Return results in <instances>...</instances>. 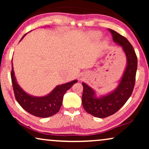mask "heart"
Here are the masks:
<instances>
[{"label": "heart", "mask_w": 149, "mask_h": 149, "mask_svg": "<svg viewBox=\"0 0 149 149\" xmlns=\"http://www.w3.org/2000/svg\"><path fill=\"white\" fill-rule=\"evenodd\" d=\"M96 35H97V36H98V34H96Z\"/></svg>", "instance_id": "b5f03b06"}]
</instances>
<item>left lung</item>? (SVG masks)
I'll list each match as a JSON object with an SVG mask.
<instances>
[{"mask_svg": "<svg viewBox=\"0 0 149 149\" xmlns=\"http://www.w3.org/2000/svg\"><path fill=\"white\" fill-rule=\"evenodd\" d=\"M115 42L121 45L127 58V66L121 82L113 92L99 98L90 87L83 83L82 104L84 109L91 115L98 118H105L115 114L131 96L135 85L138 59L134 49L123 36L115 30L108 29Z\"/></svg>", "mask_w": 149, "mask_h": 149, "instance_id": "obj_1", "label": "left lung"}]
</instances>
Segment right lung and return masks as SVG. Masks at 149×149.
Wrapping results in <instances>:
<instances>
[{
	"mask_svg": "<svg viewBox=\"0 0 149 149\" xmlns=\"http://www.w3.org/2000/svg\"><path fill=\"white\" fill-rule=\"evenodd\" d=\"M23 37L22 38V39ZM11 77L14 94L16 100L19 103V104L31 115L42 118L51 117L60 111L65 93L74 83L77 82V80H74L71 82L58 85L46 96L34 97L28 95L23 91V89L16 82L13 64H12Z\"/></svg>",
	"mask_w": 149,
	"mask_h": 149,
	"instance_id": "obj_1",
	"label": "right lung"
}]
</instances>
